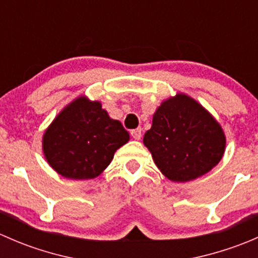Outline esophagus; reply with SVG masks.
Here are the masks:
<instances>
[{"mask_svg": "<svg viewBox=\"0 0 258 258\" xmlns=\"http://www.w3.org/2000/svg\"><path fill=\"white\" fill-rule=\"evenodd\" d=\"M131 136L134 137L135 140H140L142 136V130L141 128H135L131 131Z\"/></svg>", "mask_w": 258, "mask_h": 258, "instance_id": "1", "label": "esophagus"}]
</instances>
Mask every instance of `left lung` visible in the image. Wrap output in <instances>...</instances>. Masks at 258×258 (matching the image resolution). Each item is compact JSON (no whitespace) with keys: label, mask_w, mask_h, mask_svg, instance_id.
Wrapping results in <instances>:
<instances>
[{"label":"left lung","mask_w":258,"mask_h":258,"mask_svg":"<svg viewBox=\"0 0 258 258\" xmlns=\"http://www.w3.org/2000/svg\"><path fill=\"white\" fill-rule=\"evenodd\" d=\"M144 144L166 177L187 182L220 162L226 139L220 124L201 105L188 96L177 95L157 108Z\"/></svg>","instance_id":"8db88e82"}]
</instances>
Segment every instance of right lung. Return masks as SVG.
Masks as SVG:
<instances>
[{"instance_id":"1","label":"right lung","mask_w":258,"mask_h":258,"mask_svg":"<svg viewBox=\"0 0 258 258\" xmlns=\"http://www.w3.org/2000/svg\"><path fill=\"white\" fill-rule=\"evenodd\" d=\"M130 135L100 102L80 97L56 117L43 136L46 160L61 176L95 178L110 165Z\"/></svg>"}]
</instances>
